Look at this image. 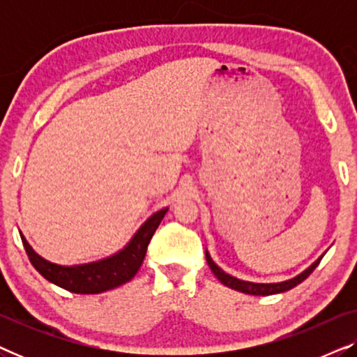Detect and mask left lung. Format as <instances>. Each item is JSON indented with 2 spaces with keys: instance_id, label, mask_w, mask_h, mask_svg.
I'll return each mask as SVG.
<instances>
[{
  "instance_id": "8db88e82",
  "label": "left lung",
  "mask_w": 357,
  "mask_h": 357,
  "mask_svg": "<svg viewBox=\"0 0 357 357\" xmlns=\"http://www.w3.org/2000/svg\"><path fill=\"white\" fill-rule=\"evenodd\" d=\"M320 260H321V257L317 261L312 263V265L307 268L305 271H302L301 275L292 278V280H287V281H282V282H270V284H265V282L242 281V280H237V278H234L231 275H227V273H224L221 268H219L216 263L211 260V257H209V253L206 252V261H208L209 268H211L214 276H216L224 286L231 287V289L245 292V294H252V296H271V294H280V292H286V291L292 289V287L301 284L302 281L307 280V278L310 276V273L314 271L317 266H319Z\"/></svg>"
}]
</instances>
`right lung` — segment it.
Returning a JSON list of instances; mask_svg holds the SVG:
<instances>
[{
  "label": "right lung",
  "mask_w": 357,
  "mask_h": 357,
  "mask_svg": "<svg viewBox=\"0 0 357 357\" xmlns=\"http://www.w3.org/2000/svg\"><path fill=\"white\" fill-rule=\"evenodd\" d=\"M167 209L169 208H164L154 213L138 229L133 238L115 255L107 257L99 261L86 263V265H56V263H52L37 255L24 236H21V238L29 260L45 280L63 287V289L76 292V294H99V292L115 289V287L133 280L144 260L151 238H153L155 229L159 227Z\"/></svg>",
  "instance_id": "obj_1"
}]
</instances>
